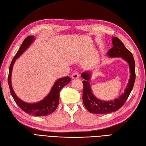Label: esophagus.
<instances>
[{"label":"esophagus","mask_w":146,"mask_h":146,"mask_svg":"<svg viewBox=\"0 0 146 146\" xmlns=\"http://www.w3.org/2000/svg\"><path fill=\"white\" fill-rule=\"evenodd\" d=\"M72 77L73 79H78V78H79V73H78V72H74L72 74Z\"/></svg>","instance_id":"obj_1"}]
</instances>
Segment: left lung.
I'll return each mask as SVG.
<instances>
[{
    "label": "left lung",
    "mask_w": 146,
    "mask_h": 146,
    "mask_svg": "<svg viewBox=\"0 0 146 146\" xmlns=\"http://www.w3.org/2000/svg\"><path fill=\"white\" fill-rule=\"evenodd\" d=\"M112 40L113 46L108 51V55L111 57H122L126 61L129 65L130 79L124 93L122 94L119 98L113 101H104L97 99L92 93L89 83L90 73L84 72L81 74V77L84 79L83 81V101L86 110L93 114H108L119 110L127 100L134 84L135 80V62L133 54L124 46L123 43L117 37H113Z\"/></svg>",
    "instance_id": "obj_1"
}]
</instances>
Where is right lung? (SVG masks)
Returning a JSON list of instances; mask_svg holds the SVG:
<instances>
[{
  "label": "right lung",
  "instance_id": "obj_1",
  "mask_svg": "<svg viewBox=\"0 0 146 146\" xmlns=\"http://www.w3.org/2000/svg\"><path fill=\"white\" fill-rule=\"evenodd\" d=\"M33 40L34 36H28L23 40L21 46L17 53H16L15 56L12 59L11 65L9 67V73L8 76V84L9 86L10 91H11V95L12 96L13 100L15 101L16 104L21 108V109L27 113V114L33 115L35 116H45L49 115L53 113L56 110L58 106L59 100H60V93L63 88L66 86L71 81V78L69 76H65L58 80L55 84H54L52 89L51 90L50 93L45 97L43 100L40 102L33 104H30L23 102V101L20 100L16 96L15 93L13 91L12 84H11V74L13 63H15V60L22 55L23 52L28 48L29 45L31 44Z\"/></svg>",
  "mask_w": 146,
  "mask_h": 146
}]
</instances>
